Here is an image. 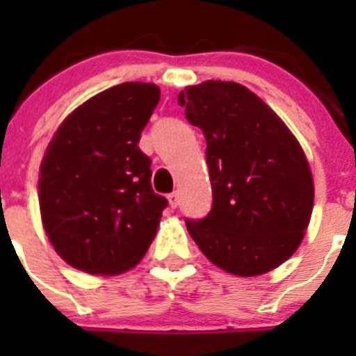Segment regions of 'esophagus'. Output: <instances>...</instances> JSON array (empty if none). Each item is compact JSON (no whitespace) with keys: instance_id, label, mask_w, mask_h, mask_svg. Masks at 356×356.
Returning <instances> with one entry per match:
<instances>
[{"instance_id":"34e87169","label":"esophagus","mask_w":356,"mask_h":356,"mask_svg":"<svg viewBox=\"0 0 356 356\" xmlns=\"http://www.w3.org/2000/svg\"><path fill=\"white\" fill-rule=\"evenodd\" d=\"M178 200H180V197H178V194L176 193L168 194V201H169V207H171V209H176V207H178Z\"/></svg>"}]
</instances>
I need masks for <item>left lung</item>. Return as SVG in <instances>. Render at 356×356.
Masks as SVG:
<instances>
[{"instance_id": "1", "label": "left lung", "mask_w": 356, "mask_h": 356, "mask_svg": "<svg viewBox=\"0 0 356 356\" xmlns=\"http://www.w3.org/2000/svg\"><path fill=\"white\" fill-rule=\"evenodd\" d=\"M207 139L212 210L188 234L226 273L259 276L291 259L314 207L307 156L285 122L235 81L209 80L178 94Z\"/></svg>"}]
</instances>
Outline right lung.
<instances>
[{
    "label": "right lung",
    "mask_w": 356,
    "mask_h": 356,
    "mask_svg": "<svg viewBox=\"0 0 356 356\" xmlns=\"http://www.w3.org/2000/svg\"><path fill=\"white\" fill-rule=\"evenodd\" d=\"M160 102L153 83L127 81L90 97L53 135L39 178L42 225L69 266L119 275L140 262L168 200L153 193L140 134Z\"/></svg>",
    "instance_id": "1"
}]
</instances>
